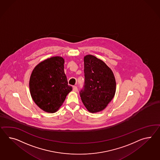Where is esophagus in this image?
<instances>
[{
    "label": "esophagus",
    "instance_id": "34e87169",
    "mask_svg": "<svg viewBox=\"0 0 160 160\" xmlns=\"http://www.w3.org/2000/svg\"><path fill=\"white\" fill-rule=\"evenodd\" d=\"M73 91L74 92H78V87H77L76 86H73Z\"/></svg>",
    "mask_w": 160,
    "mask_h": 160
}]
</instances>
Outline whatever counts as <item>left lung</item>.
<instances>
[{"mask_svg": "<svg viewBox=\"0 0 160 160\" xmlns=\"http://www.w3.org/2000/svg\"><path fill=\"white\" fill-rule=\"evenodd\" d=\"M85 82L80 92L82 102L91 113L106 108L116 93V82L112 70L94 55L84 58Z\"/></svg>", "mask_w": 160, "mask_h": 160, "instance_id": "left-lung-1", "label": "left lung"}]
</instances>
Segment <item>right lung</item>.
Segmentation results:
<instances>
[{
	"mask_svg": "<svg viewBox=\"0 0 160 160\" xmlns=\"http://www.w3.org/2000/svg\"><path fill=\"white\" fill-rule=\"evenodd\" d=\"M64 59L53 57L39 63L32 72L29 89L36 104L48 113L56 112L72 90L64 72Z\"/></svg>",
	"mask_w": 160,
	"mask_h": 160,
	"instance_id": "add662e5",
	"label": "right lung"
}]
</instances>
